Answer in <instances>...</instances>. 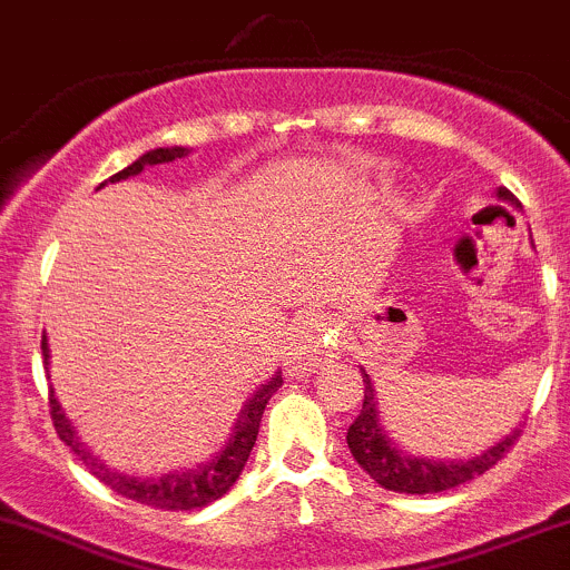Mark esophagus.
Here are the masks:
<instances>
[{"label": "esophagus", "mask_w": 570, "mask_h": 570, "mask_svg": "<svg viewBox=\"0 0 570 570\" xmlns=\"http://www.w3.org/2000/svg\"><path fill=\"white\" fill-rule=\"evenodd\" d=\"M336 353V338L331 336L327 322L317 314H306L289 327L286 336V370L292 377H303L317 366L320 361L333 358Z\"/></svg>", "instance_id": "1"}]
</instances>
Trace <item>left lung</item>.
I'll list each match as a JSON object with an SVG mask.
<instances>
[{"label": "left lung", "instance_id": "obj_1", "mask_svg": "<svg viewBox=\"0 0 570 570\" xmlns=\"http://www.w3.org/2000/svg\"><path fill=\"white\" fill-rule=\"evenodd\" d=\"M497 200L521 209L519 198L510 193L508 187H497ZM361 375H364V405L361 413L355 416V422L347 430V446L353 452L355 463L372 476L381 488L396 493H439L450 491V488L463 485V482L474 480V476L485 474L491 465H497L504 458V452L513 446V441L519 439L521 424L513 433L504 435L502 441H497L493 446L482 450L474 458H461V461H444V458H422L411 455V452L402 450L400 444L386 433L381 422V411H377V396L375 386H372V377L366 375V370L361 366Z\"/></svg>", "mask_w": 570, "mask_h": 570}]
</instances>
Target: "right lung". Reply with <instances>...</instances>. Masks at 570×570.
<instances>
[{
	"mask_svg": "<svg viewBox=\"0 0 570 570\" xmlns=\"http://www.w3.org/2000/svg\"><path fill=\"white\" fill-rule=\"evenodd\" d=\"M187 154L189 148L184 146L154 148V151H146L140 159H135L129 168L109 176V181L112 184L124 181V178L142 174L146 168L174 163V159L187 157ZM105 184H101V187H105ZM40 353H43V366L49 370L51 355H49V338H46V331H43V338H40ZM281 383H284V377H281V372H275L269 381H264L262 386L245 400L243 411H239L237 422H234L232 428V439H228L226 446H223L220 452H215L209 461L193 465V469L168 471V474L163 476H131V474H120L118 469H109V465L105 461H99V458L90 452V446L79 439L77 428H73L71 419H68L66 411H62L60 400L55 396V389L49 392V407H51V422H55V430L57 435H60V441H66V446H71L73 455L88 465L90 474L99 476V480L112 488L115 493H120V497L126 499H135V502L140 504H151V508H159V510H195L215 502V499H220L223 493L232 491L234 482L239 480V474H243L245 463H248L250 458L253 444H256L258 422H262L264 407H267L269 396L278 392Z\"/></svg>",
	"mask_w": 570,
	"mask_h": 570,
	"instance_id": "right-lung-1",
	"label": "right lung"
}]
</instances>
